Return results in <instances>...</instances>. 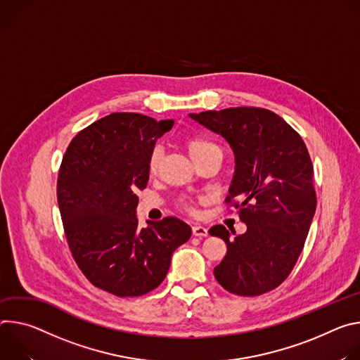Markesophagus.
Wrapping results in <instances>:
<instances>
[{
    "instance_id": "34e87169",
    "label": "esophagus",
    "mask_w": 360,
    "mask_h": 360,
    "mask_svg": "<svg viewBox=\"0 0 360 360\" xmlns=\"http://www.w3.org/2000/svg\"><path fill=\"white\" fill-rule=\"evenodd\" d=\"M193 234L197 237H206L209 234V230L202 224H194L193 226Z\"/></svg>"
}]
</instances>
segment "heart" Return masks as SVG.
I'll use <instances>...</instances> for the list:
<instances>
[{
    "mask_svg": "<svg viewBox=\"0 0 360 360\" xmlns=\"http://www.w3.org/2000/svg\"><path fill=\"white\" fill-rule=\"evenodd\" d=\"M187 150H188V154L191 155V158L194 160V163H195L200 158L210 154L212 151H216V150H220V148L213 141H210L207 139L195 137V139H191V140L187 141ZM160 157H162V150H160V147L153 148V151L150 153V157H148V172L150 173H155V170L158 167V163H160ZM187 209L191 210V207H187Z\"/></svg>",
    "mask_w": 360,
    "mask_h": 360,
    "instance_id": "b5f03b06",
    "label": "heart"
}]
</instances>
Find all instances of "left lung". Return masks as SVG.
<instances>
[{"mask_svg":"<svg viewBox=\"0 0 360 360\" xmlns=\"http://www.w3.org/2000/svg\"><path fill=\"white\" fill-rule=\"evenodd\" d=\"M188 117L220 134L234 154V174L226 200H236L248 230L233 236L221 226L212 236L227 253L214 269L230 293L259 296L292 271L307 237L314 210L313 166L302 137L276 112L256 107L191 112Z\"/></svg>","mask_w":360,"mask_h":360,"instance_id":"left-lung-1","label":"left lung"}]
</instances>
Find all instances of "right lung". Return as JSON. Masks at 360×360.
Instances as JSON below:
<instances>
[{"mask_svg":"<svg viewBox=\"0 0 360 360\" xmlns=\"http://www.w3.org/2000/svg\"><path fill=\"white\" fill-rule=\"evenodd\" d=\"M173 126L174 120L112 112L79 131L63 158L57 200L71 253L96 288L120 297L155 289L191 236L177 217L139 227L136 216L150 153Z\"/></svg>","mask_w":360,"mask_h":360,"instance_id":"add662e5","label":"right lung"}]
</instances>
